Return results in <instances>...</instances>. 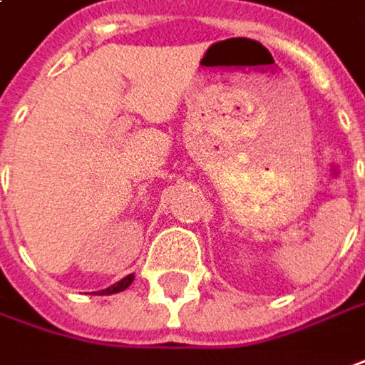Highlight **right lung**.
<instances>
[{
  "instance_id": "add662e5",
  "label": "right lung",
  "mask_w": 365,
  "mask_h": 365,
  "mask_svg": "<svg viewBox=\"0 0 365 365\" xmlns=\"http://www.w3.org/2000/svg\"><path fill=\"white\" fill-rule=\"evenodd\" d=\"M133 279H135V274H130V276L122 277L120 282H116L114 286H110V288H106V290H102V292H98L100 296H103V294H116V292H122V290H126L130 284H133Z\"/></svg>"
}]
</instances>
